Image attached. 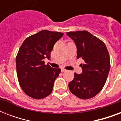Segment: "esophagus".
I'll list each match as a JSON object with an SVG mask.
<instances>
[{"mask_svg":"<svg viewBox=\"0 0 121 121\" xmlns=\"http://www.w3.org/2000/svg\"><path fill=\"white\" fill-rule=\"evenodd\" d=\"M61 72H66V70H65V68H61Z\"/></svg>","mask_w":121,"mask_h":121,"instance_id":"1","label":"esophagus"}]
</instances>
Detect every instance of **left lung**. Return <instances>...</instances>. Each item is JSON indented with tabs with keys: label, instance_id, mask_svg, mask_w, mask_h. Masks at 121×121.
<instances>
[{
	"label": "left lung",
	"instance_id": "8db88e82",
	"mask_svg": "<svg viewBox=\"0 0 121 121\" xmlns=\"http://www.w3.org/2000/svg\"><path fill=\"white\" fill-rule=\"evenodd\" d=\"M66 35L75 41L81 74L74 73L73 80L68 84L72 94L81 99H89L99 93L104 86L111 63L108 50L102 41L86 31L68 32Z\"/></svg>",
	"mask_w": 121,
	"mask_h": 121
}]
</instances>
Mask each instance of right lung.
I'll list each match as a JSON object with an SVG mask.
<instances>
[{
	"instance_id": "right-lung-1",
	"label": "right lung",
	"mask_w": 121,
	"mask_h": 121,
	"mask_svg": "<svg viewBox=\"0 0 121 121\" xmlns=\"http://www.w3.org/2000/svg\"><path fill=\"white\" fill-rule=\"evenodd\" d=\"M63 33L43 30L26 39L16 56L19 83L26 95L35 99L46 97L53 91V85L61 72L44 64V59L50 53Z\"/></svg>"
}]
</instances>
